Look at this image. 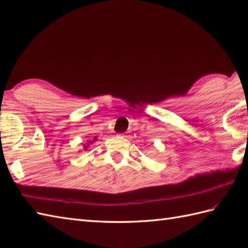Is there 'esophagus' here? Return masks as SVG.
Segmentation results:
<instances>
[{
    "mask_svg": "<svg viewBox=\"0 0 248 248\" xmlns=\"http://www.w3.org/2000/svg\"><path fill=\"white\" fill-rule=\"evenodd\" d=\"M120 138H127V135H125L124 133H120V134H118Z\"/></svg>",
    "mask_w": 248,
    "mask_h": 248,
    "instance_id": "34e87169",
    "label": "esophagus"
}]
</instances>
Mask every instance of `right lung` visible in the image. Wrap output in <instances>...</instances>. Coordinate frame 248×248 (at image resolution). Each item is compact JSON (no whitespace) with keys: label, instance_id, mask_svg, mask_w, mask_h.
<instances>
[{"label":"right lung","instance_id":"add662e5","mask_svg":"<svg viewBox=\"0 0 248 248\" xmlns=\"http://www.w3.org/2000/svg\"><path fill=\"white\" fill-rule=\"evenodd\" d=\"M96 140H97V136H94V138H93V140H87V143L83 146V150H84V151H88L89 148H91V146H92Z\"/></svg>","mask_w":248,"mask_h":248}]
</instances>
